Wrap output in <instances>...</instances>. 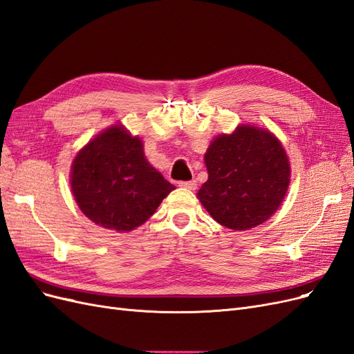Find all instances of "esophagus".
Here are the masks:
<instances>
[{
  "label": "esophagus",
  "instance_id": "esophagus-1",
  "mask_svg": "<svg viewBox=\"0 0 354 354\" xmlns=\"http://www.w3.org/2000/svg\"><path fill=\"white\" fill-rule=\"evenodd\" d=\"M178 186H180V187H185V189L194 190V189H196V180H190V181H178Z\"/></svg>",
  "mask_w": 354,
  "mask_h": 354
}]
</instances>
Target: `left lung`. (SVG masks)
<instances>
[{
  "label": "left lung",
  "instance_id": "left-lung-1",
  "mask_svg": "<svg viewBox=\"0 0 354 354\" xmlns=\"http://www.w3.org/2000/svg\"><path fill=\"white\" fill-rule=\"evenodd\" d=\"M208 180L198 198L209 216L232 230H250L269 220L282 203L291 177L281 142L267 130L239 125L211 142Z\"/></svg>",
  "mask_w": 354,
  "mask_h": 354
}]
</instances>
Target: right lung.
Segmentation results:
<instances>
[{
	"label": "right lung",
	"instance_id": "add662e5",
	"mask_svg": "<svg viewBox=\"0 0 354 354\" xmlns=\"http://www.w3.org/2000/svg\"><path fill=\"white\" fill-rule=\"evenodd\" d=\"M80 209L104 229L130 232L152 216L174 185L147 162L143 143L122 125L84 146L71 168Z\"/></svg>",
	"mask_w": 354,
	"mask_h": 354
}]
</instances>
